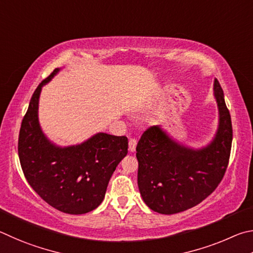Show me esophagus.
<instances>
[{"mask_svg": "<svg viewBox=\"0 0 253 253\" xmlns=\"http://www.w3.org/2000/svg\"><path fill=\"white\" fill-rule=\"evenodd\" d=\"M136 144H138V141H136L135 139H130V141H129V151L130 152L135 151Z\"/></svg>", "mask_w": 253, "mask_h": 253, "instance_id": "esophagus-1", "label": "esophagus"}]
</instances>
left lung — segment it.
<instances>
[{"label": "left lung", "instance_id": "obj_1", "mask_svg": "<svg viewBox=\"0 0 253 253\" xmlns=\"http://www.w3.org/2000/svg\"><path fill=\"white\" fill-rule=\"evenodd\" d=\"M220 122L213 141L192 150L172 141L160 126L148 127L136 145L138 185L150 209L173 214L202 202L218 187L229 165L232 123L224 94L214 80Z\"/></svg>", "mask_w": 253, "mask_h": 253}]
</instances>
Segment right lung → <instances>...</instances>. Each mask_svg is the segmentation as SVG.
<instances>
[{
    "instance_id": "right-lung-1",
    "label": "right lung",
    "mask_w": 253,
    "mask_h": 253,
    "mask_svg": "<svg viewBox=\"0 0 253 253\" xmlns=\"http://www.w3.org/2000/svg\"><path fill=\"white\" fill-rule=\"evenodd\" d=\"M55 69L31 97L19 134L20 163L26 181L47 205L69 214H83L103 201L109 181L127 154V138L97 133L85 142L55 147L40 127L39 97Z\"/></svg>"
}]
</instances>
